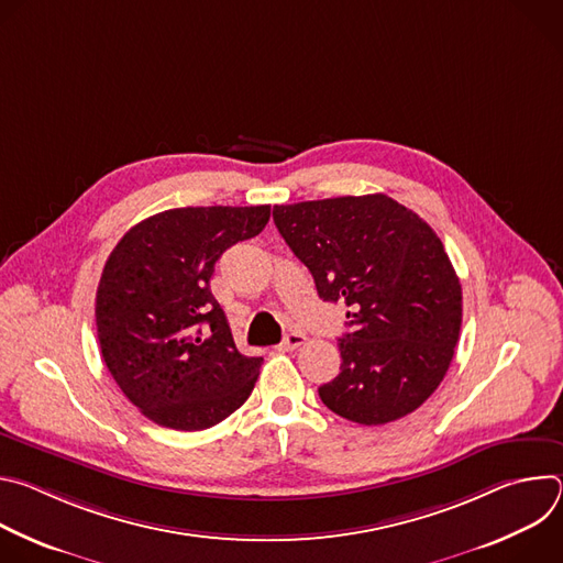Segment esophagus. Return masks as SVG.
<instances>
[{"mask_svg":"<svg viewBox=\"0 0 563 563\" xmlns=\"http://www.w3.org/2000/svg\"><path fill=\"white\" fill-rule=\"evenodd\" d=\"M302 343H305V336L298 334V332H291V334H287V336L283 339L280 345H276V350H278V352H291V350L300 347Z\"/></svg>","mask_w":563,"mask_h":563,"instance_id":"esophagus-1","label":"esophagus"}]
</instances>
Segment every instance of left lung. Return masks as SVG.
<instances>
[{"label":"left lung","instance_id":"left-lung-1","mask_svg":"<svg viewBox=\"0 0 563 563\" xmlns=\"http://www.w3.org/2000/svg\"><path fill=\"white\" fill-rule=\"evenodd\" d=\"M274 222L318 296L352 307L341 374L318 387L320 400L361 426L423 406L450 367L463 311L434 229L383 194L276 205Z\"/></svg>","mask_w":563,"mask_h":563}]
</instances>
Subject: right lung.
<instances>
[{
  "label": "right lung",
  "instance_id": "right-lung-1",
  "mask_svg": "<svg viewBox=\"0 0 563 563\" xmlns=\"http://www.w3.org/2000/svg\"><path fill=\"white\" fill-rule=\"evenodd\" d=\"M269 205L180 207L131 227L111 252L96 294L102 358L153 423L196 432L250 398L263 358L235 350L209 289L218 258L258 235Z\"/></svg>",
  "mask_w": 563,
  "mask_h": 563
}]
</instances>
